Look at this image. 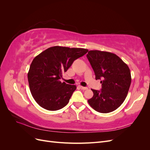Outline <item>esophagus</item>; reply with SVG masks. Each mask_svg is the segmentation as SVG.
<instances>
[{
  "label": "esophagus",
  "mask_w": 150,
  "mask_h": 150,
  "mask_svg": "<svg viewBox=\"0 0 150 150\" xmlns=\"http://www.w3.org/2000/svg\"><path fill=\"white\" fill-rule=\"evenodd\" d=\"M79 87L82 90H87L88 89L87 87H83V86H79Z\"/></svg>",
  "instance_id": "obj_1"
}]
</instances>
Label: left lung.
<instances>
[{
    "instance_id": "1",
    "label": "left lung",
    "mask_w": 150,
    "mask_h": 150,
    "mask_svg": "<svg viewBox=\"0 0 150 150\" xmlns=\"http://www.w3.org/2000/svg\"><path fill=\"white\" fill-rule=\"evenodd\" d=\"M87 58L96 76L101 79L100 91L91 89L93 96L88 103L95 111L108 113L116 110L124 102L131 85L129 67L115 54L98 50L89 51Z\"/></svg>"
}]
</instances>
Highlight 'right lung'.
Returning <instances> with one entry per match:
<instances>
[{
    "label": "right lung",
    "instance_id": "obj_1",
    "mask_svg": "<svg viewBox=\"0 0 150 150\" xmlns=\"http://www.w3.org/2000/svg\"><path fill=\"white\" fill-rule=\"evenodd\" d=\"M88 51L83 48L54 46L34 59L28 78L32 96L40 106L56 111L67 105L76 86L61 83L60 79L73 62Z\"/></svg>",
    "mask_w": 150,
    "mask_h": 150
}]
</instances>
